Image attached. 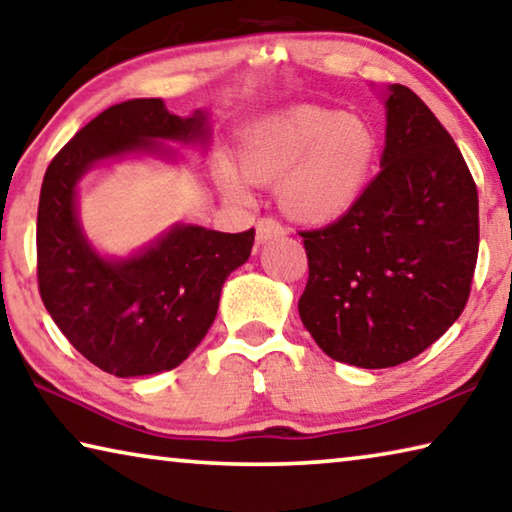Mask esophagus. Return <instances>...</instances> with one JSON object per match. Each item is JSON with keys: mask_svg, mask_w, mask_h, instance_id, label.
<instances>
[{"mask_svg": "<svg viewBox=\"0 0 512 512\" xmlns=\"http://www.w3.org/2000/svg\"><path fill=\"white\" fill-rule=\"evenodd\" d=\"M283 226L274 220V217H263V220H258L256 224V242L258 245H265V242H270L274 238H281L283 236Z\"/></svg>", "mask_w": 512, "mask_h": 512, "instance_id": "1", "label": "esophagus"}]
</instances>
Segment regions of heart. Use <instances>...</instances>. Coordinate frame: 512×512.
I'll list each match as a JSON object with an SVG mask.
<instances>
[{"label":"heart","mask_w":512,"mask_h":512,"mask_svg":"<svg viewBox=\"0 0 512 512\" xmlns=\"http://www.w3.org/2000/svg\"><path fill=\"white\" fill-rule=\"evenodd\" d=\"M379 154L374 129L331 106H297L247 131L238 149L240 174L272 186L292 220L324 224L358 204ZM217 181L231 197H245L233 167L217 165Z\"/></svg>","instance_id":"1"}]
</instances>
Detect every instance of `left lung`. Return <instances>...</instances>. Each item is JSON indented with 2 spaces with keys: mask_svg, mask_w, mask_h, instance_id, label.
Segmentation results:
<instances>
[{
  "mask_svg": "<svg viewBox=\"0 0 512 512\" xmlns=\"http://www.w3.org/2000/svg\"><path fill=\"white\" fill-rule=\"evenodd\" d=\"M385 122L381 172L358 204L301 231V322L326 356L365 370L431 347L463 313L479 256V192L454 138L399 83Z\"/></svg>",
  "mask_w": 512,
  "mask_h": 512,
  "instance_id": "left-lung-1",
  "label": "left lung"
}]
</instances>
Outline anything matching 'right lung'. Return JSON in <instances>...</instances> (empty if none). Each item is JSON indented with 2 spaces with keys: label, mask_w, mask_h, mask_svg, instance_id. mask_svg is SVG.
Here are the masks:
<instances>
[{
  "label": "right lung",
  "mask_w": 512,
  "mask_h": 512,
  "mask_svg": "<svg viewBox=\"0 0 512 512\" xmlns=\"http://www.w3.org/2000/svg\"><path fill=\"white\" fill-rule=\"evenodd\" d=\"M204 111L170 113L163 99H129L90 120L49 163L38 204V288L70 345L108 374L174 370L204 340L233 270L247 263L242 233L174 224L129 258H104L77 215V183L92 165L133 152L174 156L158 140L206 145Z\"/></svg>",
  "instance_id": "right-lung-1"
}]
</instances>
